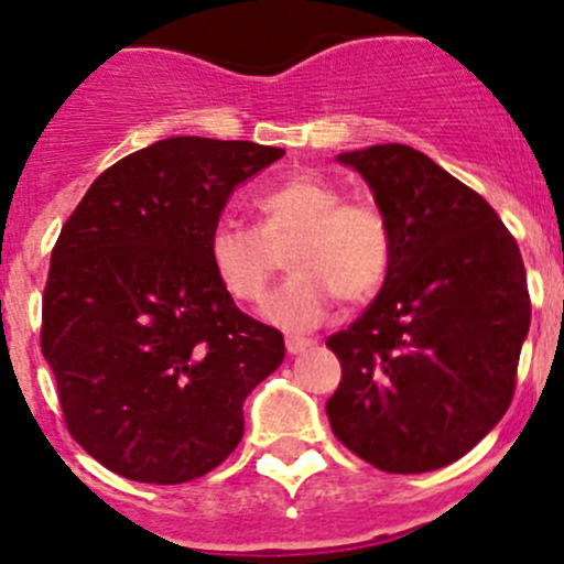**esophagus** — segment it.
I'll use <instances>...</instances> for the list:
<instances>
[{"instance_id": "34e87169", "label": "esophagus", "mask_w": 564, "mask_h": 564, "mask_svg": "<svg viewBox=\"0 0 564 564\" xmlns=\"http://www.w3.org/2000/svg\"><path fill=\"white\" fill-rule=\"evenodd\" d=\"M315 339H307V337H286V350L292 352V356H296V352L313 348Z\"/></svg>"}]
</instances>
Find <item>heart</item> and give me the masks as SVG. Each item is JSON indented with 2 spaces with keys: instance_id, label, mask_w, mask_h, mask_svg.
I'll return each instance as SVG.
<instances>
[{
  "instance_id": "b5f03b06",
  "label": "heart",
  "mask_w": 564,
  "mask_h": 564,
  "mask_svg": "<svg viewBox=\"0 0 564 564\" xmlns=\"http://www.w3.org/2000/svg\"><path fill=\"white\" fill-rule=\"evenodd\" d=\"M259 227L221 219L208 235L216 281L238 302H257L286 249L292 275L262 305L270 324L307 332L324 324L337 296L348 305L372 300L393 262L388 216L372 200L345 197L315 173H294L257 195Z\"/></svg>"
}]
</instances>
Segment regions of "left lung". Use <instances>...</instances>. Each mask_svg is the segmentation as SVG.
Returning <instances> with one entry per match:
<instances>
[{
	"mask_svg": "<svg viewBox=\"0 0 564 564\" xmlns=\"http://www.w3.org/2000/svg\"><path fill=\"white\" fill-rule=\"evenodd\" d=\"M372 189L393 262L372 305L326 345L343 380L334 436L388 474L449 466L511 404L530 329L517 240L479 192L406 144L337 154Z\"/></svg>",
	"mask_w": 564,
	"mask_h": 564,
	"instance_id": "obj_1",
	"label": "left lung"
}]
</instances>
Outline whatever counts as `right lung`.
Segmentation results:
<instances>
[{"mask_svg":"<svg viewBox=\"0 0 564 564\" xmlns=\"http://www.w3.org/2000/svg\"><path fill=\"white\" fill-rule=\"evenodd\" d=\"M278 147L173 135L107 169L66 219L42 296V356L74 442L109 471L182 485L243 436L283 334L238 311L208 262L232 189Z\"/></svg>","mask_w":564,"mask_h":564,"instance_id":"obj_1","label":"right lung"}]
</instances>
